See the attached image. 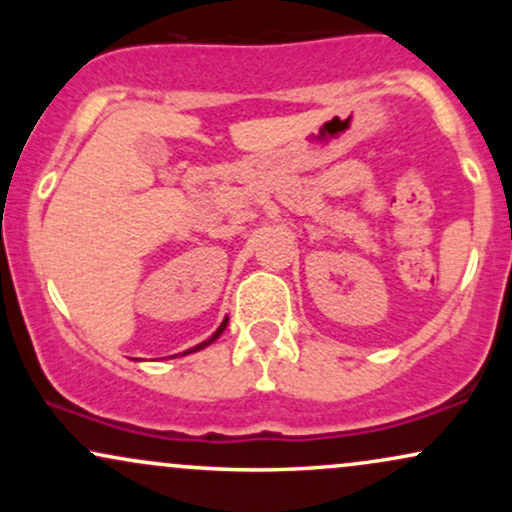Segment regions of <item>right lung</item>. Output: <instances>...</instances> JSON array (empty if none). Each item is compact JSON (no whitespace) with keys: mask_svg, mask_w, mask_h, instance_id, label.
Returning a JSON list of instances; mask_svg holds the SVG:
<instances>
[{"mask_svg":"<svg viewBox=\"0 0 512 512\" xmlns=\"http://www.w3.org/2000/svg\"><path fill=\"white\" fill-rule=\"evenodd\" d=\"M226 325H228V317H226V320H223V322H221V325H219V330H216L214 334H211V337L207 339V342H202V344L192 346V349H187V351H185V354H195V351H199V349H204V346H209L211 342H216V339H219V337H221V332H223V330H226ZM185 354H182V356H185Z\"/></svg>","mask_w":512,"mask_h":512,"instance_id":"add662e5","label":"right lung"}]
</instances>
